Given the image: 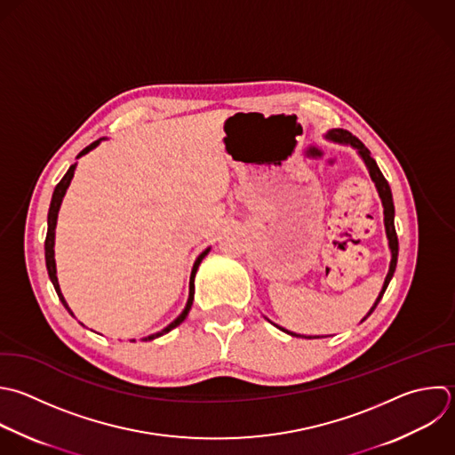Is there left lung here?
<instances>
[{
	"instance_id": "8db88e82",
	"label": "left lung",
	"mask_w": 455,
	"mask_h": 455,
	"mask_svg": "<svg viewBox=\"0 0 455 455\" xmlns=\"http://www.w3.org/2000/svg\"><path fill=\"white\" fill-rule=\"evenodd\" d=\"M329 135H331V139H332V140L341 142V144H350L352 148H355V149L359 151V155L363 156V160H364V164H366V167H368L370 178L373 180V183H375V187H377V190H379V196H380V199H382V206H384V226H386V235H387L389 249H391V263H389V272H387V275H386L384 286H382V290H380V293H379V297H377V300H375L373 307H371V309H370V313L363 318V320H366V318L373 313V309L377 307L379 300L382 299V295H384V291H386V288H387V284H389V281H391V277H393V274H395V268H396V258H398V238H396L395 220H393V219H395L393 197H391V190H389V185H387L386 178L382 176L380 169L377 167L375 160L371 158V155H370L368 148H366V146H364L357 137H354V135H352L350 132H347V130H334V132H331ZM279 329H281V327H279ZM281 331H284V329H281ZM286 332H288V331H286ZM288 334H291V336H299V334H293V332H288ZM302 338H306V336H302ZM307 338H311V336H307ZM313 338H320V336H313Z\"/></svg>"
}]
</instances>
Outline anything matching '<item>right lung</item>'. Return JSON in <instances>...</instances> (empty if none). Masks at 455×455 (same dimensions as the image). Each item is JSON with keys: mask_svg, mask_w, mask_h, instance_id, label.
I'll use <instances>...</instances> for the list:
<instances>
[{"mask_svg": "<svg viewBox=\"0 0 455 455\" xmlns=\"http://www.w3.org/2000/svg\"><path fill=\"white\" fill-rule=\"evenodd\" d=\"M100 144V140H96V142H92L91 146H87L78 156H82V155H85V153H89L91 149H94L96 146ZM75 167L76 165H71L69 167V171L66 172V176L60 180V183L55 187V192H53V197H52V204H50V213H48V233H46V242H44V251H46V267H48V274H50V279H52V283H53V286H55V290H57V295H59V299L62 300V304L66 306V309L73 315V311L69 309V306H68V302H66V299H64V295H62V291H60V286H59V279H57V268H55V251H53V245H55V226H57V217H59V210H60V204H62V199H64V194H66V190H68V187H69V183H71V180H73V176H75ZM208 251L210 249H206L197 259H196V263H194V268H192V275H190V295H188V302H187V307L183 309V313L169 325V327H165L162 332H156V334H151V336H148L146 339H155V338H158V336H162L164 332H169L171 329H174V327H178L185 318H187V315H188V311H190V307H192V302H194V277H196V272H197V268H199V265H201V261H203V258L208 254Z\"/></svg>", "mask_w": 455, "mask_h": 455, "instance_id": "1", "label": "right lung"}]
</instances>
